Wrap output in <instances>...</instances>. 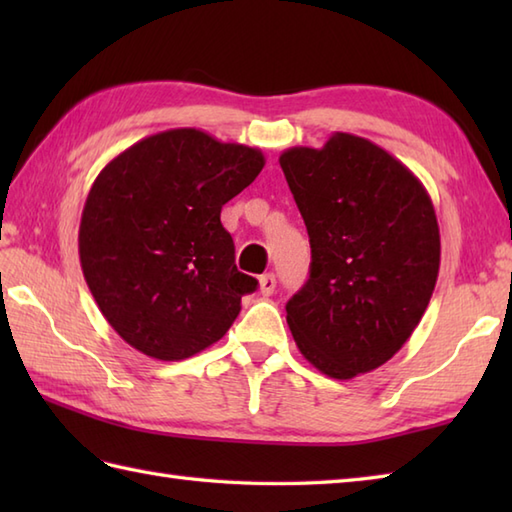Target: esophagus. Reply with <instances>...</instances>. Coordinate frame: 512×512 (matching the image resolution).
I'll return each instance as SVG.
<instances>
[{
    "label": "esophagus",
    "instance_id": "1",
    "mask_svg": "<svg viewBox=\"0 0 512 512\" xmlns=\"http://www.w3.org/2000/svg\"><path fill=\"white\" fill-rule=\"evenodd\" d=\"M275 288H277V279H275V275H273V273H268V275H262V277H259V292H262L264 297H270V295H273Z\"/></svg>",
    "mask_w": 512,
    "mask_h": 512
}]
</instances>
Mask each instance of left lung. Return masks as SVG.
Instances as JSON below:
<instances>
[{
    "instance_id": "left-lung-1",
    "label": "left lung",
    "mask_w": 512,
    "mask_h": 512,
    "mask_svg": "<svg viewBox=\"0 0 512 512\" xmlns=\"http://www.w3.org/2000/svg\"><path fill=\"white\" fill-rule=\"evenodd\" d=\"M306 222L310 279L286 303L299 352L350 380L385 365L427 310L440 228L427 189L372 140L334 132L321 149L279 156Z\"/></svg>"
}]
</instances>
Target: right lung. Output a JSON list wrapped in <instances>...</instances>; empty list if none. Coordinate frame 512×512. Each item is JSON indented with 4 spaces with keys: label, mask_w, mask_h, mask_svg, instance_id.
<instances>
[{
    "label": "right lung",
    "mask_w": 512,
    "mask_h": 512,
    "mask_svg": "<svg viewBox=\"0 0 512 512\" xmlns=\"http://www.w3.org/2000/svg\"><path fill=\"white\" fill-rule=\"evenodd\" d=\"M262 149L195 127L138 140L107 162L83 206V277L134 350L182 361L217 343L257 279L235 266L222 206L253 182Z\"/></svg>",
    "instance_id": "right-lung-1"
}]
</instances>
